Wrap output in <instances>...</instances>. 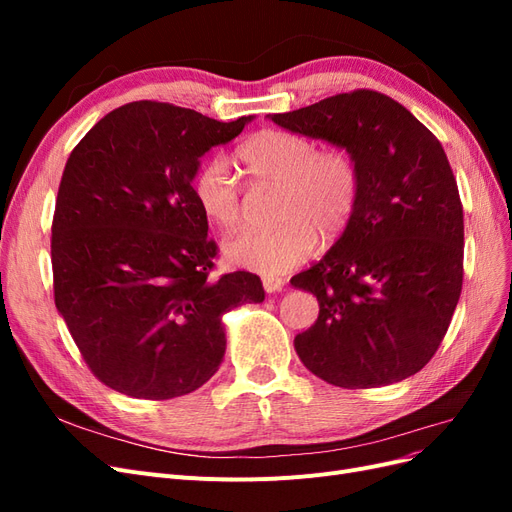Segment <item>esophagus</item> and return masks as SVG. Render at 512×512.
Wrapping results in <instances>:
<instances>
[{
	"label": "esophagus",
	"instance_id": "esophagus-1",
	"mask_svg": "<svg viewBox=\"0 0 512 512\" xmlns=\"http://www.w3.org/2000/svg\"><path fill=\"white\" fill-rule=\"evenodd\" d=\"M284 284H286V282L282 280V277H277V275H265V277H262V288H265L267 292L282 290Z\"/></svg>",
	"mask_w": 512,
	"mask_h": 512
}]
</instances>
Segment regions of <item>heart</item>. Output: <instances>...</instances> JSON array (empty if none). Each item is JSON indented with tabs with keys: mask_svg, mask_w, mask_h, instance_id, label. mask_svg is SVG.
Instances as JSON below:
<instances>
[{
	"mask_svg": "<svg viewBox=\"0 0 512 512\" xmlns=\"http://www.w3.org/2000/svg\"><path fill=\"white\" fill-rule=\"evenodd\" d=\"M254 188H275L271 220L224 243L232 262L262 275L299 265L322 241H335L354 218L361 198V168L348 147L318 149L314 138L290 130H260L237 149ZM192 194L205 218L224 230L241 224L245 196L220 153L198 166Z\"/></svg>",
	"mask_w": 512,
	"mask_h": 512,
	"instance_id": "b5f03b06",
	"label": "heart"
}]
</instances>
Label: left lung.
I'll list each match as a JSON object with an SVG mask.
<instances>
[{
  "label": "left lung",
  "instance_id": "1",
  "mask_svg": "<svg viewBox=\"0 0 512 512\" xmlns=\"http://www.w3.org/2000/svg\"><path fill=\"white\" fill-rule=\"evenodd\" d=\"M271 119L348 147L361 168L352 222L290 280L320 305L318 320L294 337L299 359L342 389L414 376L440 348L463 284V207L440 141L374 89Z\"/></svg>",
  "mask_w": 512,
  "mask_h": 512
}]
</instances>
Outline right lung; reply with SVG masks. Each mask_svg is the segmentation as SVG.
<instances>
[{
  "mask_svg": "<svg viewBox=\"0 0 512 512\" xmlns=\"http://www.w3.org/2000/svg\"><path fill=\"white\" fill-rule=\"evenodd\" d=\"M250 119L141 100L72 149L51 226L55 305L108 389L136 399L196 391L224 359L222 316L265 299L254 273L209 280L218 245L192 194L200 158Z\"/></svg>",
  "mask_w": 512,
  "mask_h": 512,
  "instance_id": "1",
  "label": "right lung"
}]
</instances>
